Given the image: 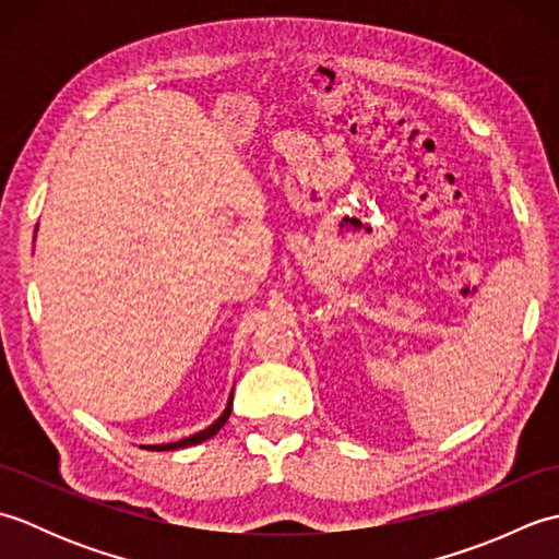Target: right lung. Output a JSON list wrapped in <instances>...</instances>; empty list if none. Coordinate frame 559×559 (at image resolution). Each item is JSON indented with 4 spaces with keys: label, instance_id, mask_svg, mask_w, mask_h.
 Listing matches in <instances>:
<instances>
[{
    "label": "right lung",
    "instance_id": "1",
    "mask_svg": "<svg viewBox=\"0 0 559 559\" xmlns=\"http://www.w3.org/2000/svg\"><path fill=\"white\" fill-rule=\"evenodd\" d=\"M230 411H233V399H230V403H228V408H225V413L221 415V418L213 423L211 427H206V430H201L199 435H192V437H187V439H182V442H173V444H160V447H146V449H151V451H170V449H180V447H194V444H201V442H206L209 437H213L216 435L221 427L228 423V418H230Z\"/></svg>",
    "mask_w": 559,
    "mask_h": 559
}]
</instances>
